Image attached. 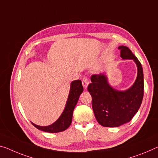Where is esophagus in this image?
Returning <instances> with one entry per match:
<instances>
[{
    "label": "esophagus",
    "mask_w": 158,
    "mask_h": 158,
    "mask_svg": "<svg viewBox=\"0 0 158 158\" xmlns=\"http://www.w3.org/2000/svg\"><path fill=\"white\" fill-rule=\"evenodd\" d=\"M82 85H83V87H84V88L87 89V85H88L89 83V79L87 78V77H84V78L82 79Z\"/></svg>",
    "instance_id": "esophagus-1"
}]
</instances>
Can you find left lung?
<instances>
[{
	"label": "left lung",
	"instance_id": "1",
	"mask_svg": "<svg viewBox=\"0 0 158 158\" xmlns=\"http://www.w3.org/2000/svg\"><path fill=\"white\" fill-rule=\"evenodd\" d=\"M123 59H133L138 67V76L133 85L120 92L108 84L105 75H93L87 90L92 96V106L99 124L105 127H117L132 119L139 110L143 98V72L141 64L129 48H118Z\"/></svg>",
	"mask_w": 158,
	"mask_h": 158
}]
</instances>
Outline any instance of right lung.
Wrapping results in <instances>:
<instances>
[{
	"mask_svg": "<svg viewBox=\"0 0 158 158\" xmlns=\"http://www.w3.org/2000/svg\"><path fill=\"white\" fill-rule=\"evenodd\" d=\"M82 91H83V87H82L81 81L77 80L72 82L66 105H65L64 112L60 115L59 119L53 124L47 126V127H40V126H37L31 123L32 125L38 129L48 133L61 132L67 129L72 122L73 112Z\"/></svg>",
	"mask_w": 158,
	"mask_h": 158,
	"instance_id": "obj_1",
	"label": "right lung"
}]
</instances>
